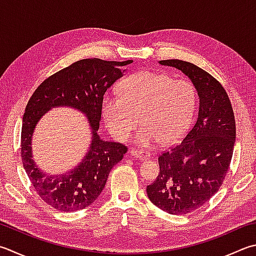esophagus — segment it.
<instances>
[{
    "mask_svg": "<svg viewBox=\"0 0 256 256\" xmlns=\"http://www.w3.org/2000/svg\"><path fill=\"white\" fill-rule=\"evenodd\" d=\"M129 154L134 158L140 159V160H144V159H148L149 157H150V154L149 152H144L140 150H137V149H134V150H130Z\"/></svg>",
    "mask_w": 256,
    "mask_h": 256,
    "instance_id": "34e87169",
    "label": "esophagus"
}]
</instances>
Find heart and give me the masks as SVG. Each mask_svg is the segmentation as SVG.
<instances>
[{"mask_svg":"<svg viewBox=\"0 0 256 256\" xmlns=\"http://www.w3.org/2000/svg\"><path fill=\"white\" fill-rule=\"evenodd\" d=\"M195 88L186 80L149 70L129 76L119 86V97L106 96L102 116L110 134L126 142L139 124L136 142L149 147L157 140L172 144L190 128L196 110Z\"/></svg>","mask_w":256,"mask_h":256,"instance_id":"1","label":"heart"}]
</instances>
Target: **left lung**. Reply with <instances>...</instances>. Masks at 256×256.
Returning a JSON list of instances; mask_svg holds the SVG:
<instances>
[{
  "label": "left lung",
  "instance_id": "left-lung-1",
  "mask_svg": "<svg viewBox=\"0 0 256 256\" xmlns=\"http://www.w3.org/2000/svg\"><path fill=\"white\" fill-rule=\"evenodd\" d=\"M159 64L184 72L200 97L194 126L182 142L159 155V175L147 186L154 205L184 215L203 206L223 184L233 156L235 118L224 86L208 72L177 59Z\"/></svg>",
  "mask_w": 256,
  "mask_h": 256
}]
</instances>
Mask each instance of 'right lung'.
I'll return each mask as SVG.
<instances>
[{
  "label": "right lung",
  "mask_w": 256,
  "mask_h": 256,
  "mask_svg": "<svg viewBox=\"0 0 256 256\" xmlns=\"http://www.w3.org/2000/svg\"><path fill=\"white\" fill-rule=\"evenodd\" d=\"M101 59H82L50 76L31 96L23 116L21 157L32 186L43 202L62 212L84 210L98 198L110 170L122 160L127 147L104 142L98 136L104 94L122 76L117 66L132 64ZM68 105L88 117L93 140L88 154L74 170L64 176H49L36 167L32 159L30 140L35 124L52 106Z\"/></svg>",
  "instance_id": "1"
}]
</instances>
